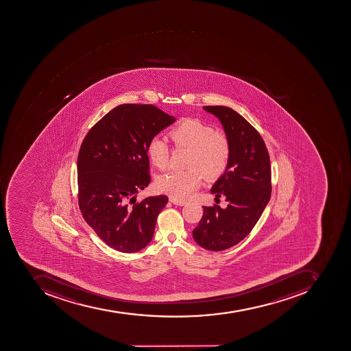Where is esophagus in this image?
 Segmentation results:
<instances>
[{
	"instance_id": "1",
	"label": "esophagus",
	"mask_w": 351,
	"mask_h": 351,
	"mask_svg": "<svg viewBox=\"0 0 351 351\" xmlns=\"http://www.w3.org/2000/svg\"><path fill=\"white\" fill-rule=\"evenodd\" d=\"M169 202H171V203L174 204V205L177 206L186 205V201H179V199H175V198L173 197L169 198Z\"/></svg>"
}]
</instances>
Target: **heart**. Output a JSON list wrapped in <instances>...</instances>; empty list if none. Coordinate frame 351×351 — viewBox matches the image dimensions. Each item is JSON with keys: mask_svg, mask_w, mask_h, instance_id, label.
Listing matches in <instances>:
<instances>
[{"mask_svg": "<svg viewBox=\"0 0 351 351\" xmlns=\"http://www.w3.org/2000/svg\"><path fill=\"white\" fill-rule=\"evenodd\" d=\"M169 138L177 147L188 148L186 169H173L158 177L156 186L162 193L175 199H186L201 184L218 178L224 173L230 157L228 138L215 132L213 127L195 119H186L169 131ZM150 161L158 169L169 165V147L165 140L154 138L147 146Z\"/></svg>", "mask_w": 351, "mask_h": 351, "instance_id": "heart-1", "label": "heart"}]
</instances>
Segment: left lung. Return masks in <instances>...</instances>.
Instances as JSON below:
<instances>
[{"instance_id": "8db88e82", "label": "left lung", "mask_w": 351, "mask_h": 351, "mask_svg": "<svg viewBox=\"0 0 351 351\" xmlns=\"http://www.w3.org/2000/svg\"><path fill=\"white\" fill-rule=\"evenodd\" d=\"M203 108L220 121L230 142L228 167L210 190L215 197L224 195L228 207H203L192 234L204 249L223 251L247 237L270 201V157L261 134L239 113L222 106Z\"/></svg>"}]
</instances>
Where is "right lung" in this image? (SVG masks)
I'll list each match as a JSON object with an SVG mask.
<instances>
[{"label":"right lung","instance_id":"add662e5","mask_svg":"<svg viewBox=\"0 0 351 351\" xmlns=\"http://www.w3.org/2000/svg\"><path fill=\"white\" fill-rule=\"evenodd\" d=\"M176 121L153 104H121L88 131L77 156L83 218L112 249L134 253L153 239L165 195L136 201L149 184L147 146Z\"/></svg>","mask_w":351,"mask_h":351}]
</instances>
